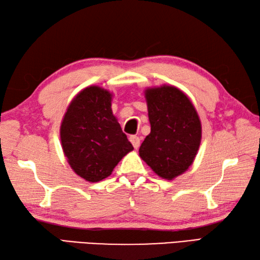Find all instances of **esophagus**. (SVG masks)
<instances>
[{
  "mask_svg": "<svg viewBox=\"0 0 260 260\" xmlns=\"http://www.w3.org/2000/svg\"><path fill=\"white\" fill-rule=\"evenodd\" d=\"M129 141H131L132 144H133L134 148H136V150H137V148L140 147L141 140H140V137H139V136H136V135H132V136L129 137Z\"/></svg>",
  "mask_w": 260,
  "mask_h": 260,
  "instance_id": "esophagus-1",
  "label": "esophagus"
}]
</instances>
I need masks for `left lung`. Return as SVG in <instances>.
Instances as JSON below:
<instances>
[{
    "mask_svg": "<svg viewBox=\"0 0 260 260\" xmlns=\"http://www.w3.org/2000/svg\"><path fill=\"white\" fill-rule=\"evenodd\" d=\"M151 133L140 156L157 175L172 180L192 164L201 141V124L190 99L175 87L146 90Z\"/></svg>",
    "mask_w": 260,
    "mask_h": 260,
    "instance_id": "obj_1",
    "label": "left lung"
}]
</instances>
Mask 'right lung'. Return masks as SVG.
<instances>
[{"label":"right lung","instance_id":"1","mask_svg":"<svg viewBox=\"0 0 260 260\" xmlns=\"http://www.w3.org/2000/svg\"><path fill=\"white\" fill-rule=\"evenodd\" d=\"M110 92L91 86L80 91L66 113L60 137L70 167L86 181L98 182L133 145L112 112Z\"/></svg>","mask_w":260,"mask_h":260}]
</instances>
